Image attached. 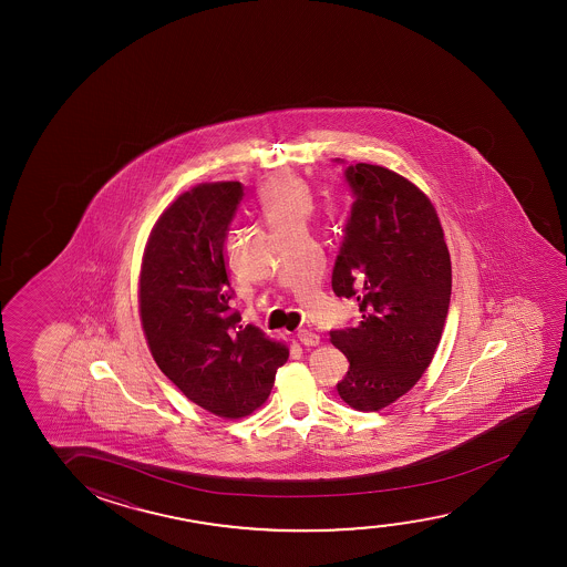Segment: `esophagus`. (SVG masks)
I'll use <instances>...</instances> for the list:
<instances>
[{
	"label": "esophagus",
	"mask_w": 567,
	"mask_h": 567,
	"mask_svg": "<svg viewBox=\"0 0 567 567\" xmlns=\"http://www.w3.org/2000/svg\"><path fill=\"white\" fill-rule=\"evenodd\" d=\"M298 341L306 344V347H316V344H319V341H321V337L310 331V329H300V331H298Z\"/></svg>",
	"instance_id": "1"
}]
</instances>
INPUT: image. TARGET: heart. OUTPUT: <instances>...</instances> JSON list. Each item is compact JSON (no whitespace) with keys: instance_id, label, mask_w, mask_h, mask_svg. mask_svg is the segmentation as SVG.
<instances>
[{"instance_id":"1","label":"heart","mask_w":567,"mask_h":567,"mask_svg":"<svg viewBox=\"0 0 567 567\" xmlns=\"http://www.w3.org/2000/svg\"><path fill=\"white\" fill-rule=\"evenodd\" d=\"M259 202L275 230L280 226L306 225L313 210L311 187L290 172H279L265 179L259 187Z\"/></svg>"}]
</instances>
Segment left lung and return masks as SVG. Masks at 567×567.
<instances>
[{
    "label": "left lung",
    "instance_id": "obj_1",
    "mask_svg": "<svg viewBox=\"0 0 567 567\" xmlns=\"http://www.w3.org/2000/svg\"><path fill=\"white\" fill-rule=\"evenodd\" d=\"M354 192L331 287L354 298L362 319L331 331L349 358L337 391L375 412L409 393L434 360L451 298V257L435 207L411 179L380 164L349 166Z\"/></svg>",
    "mask_w": 567,
    "mask_h": 567
}]
</instances>
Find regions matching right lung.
<instances>
[{"label":"right lung","instance_id":"obj_1","mask_svg":"<svg viewBox=\"0 0 567 567\" xmlns=\"http://www.w3.org/2000/svg\"><path fill=\"white\" fill-rule=\"evenodd\" d=\"M240 182H205L178 195L148 234L140 272V318L164 375L220 419L248 416L267 401L287 342L241 326L230 308L226 236Z\"/></svg>","mask_w":567,"mask_h":567}]
</instances>
